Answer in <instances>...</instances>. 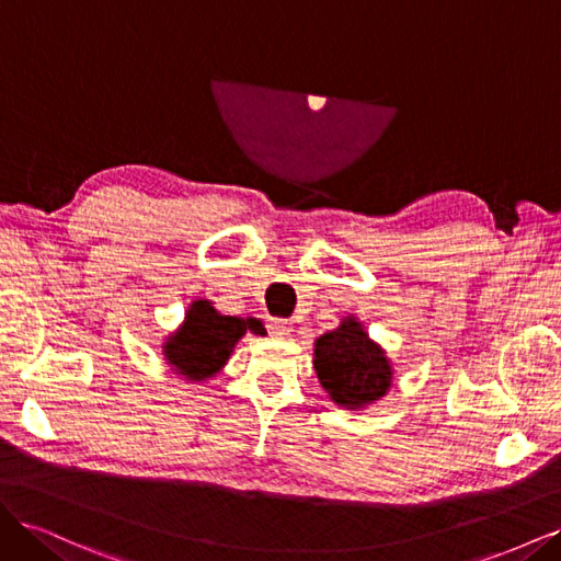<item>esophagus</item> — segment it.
<instances>
[{
	"mask_svg": "<svg viewBox=\"0 0 561 561\" xmlns=\"http://www.w3.org/2000/svg\"><path fill=\"white\" fill-rule=\"evenodd\" d=\"M268 330H271V334L287 336V334L293 332V322L280 320V318H271V320H268Z\"/></svg>",
	"mask_w": 561,
	"mask_h": 561,
	"instance_id": "obj_1",
	"label": "esophagus"
}]
</instances>
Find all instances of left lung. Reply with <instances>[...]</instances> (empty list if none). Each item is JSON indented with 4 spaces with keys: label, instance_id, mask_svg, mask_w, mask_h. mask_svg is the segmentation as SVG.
Wrapping results in <instances>:
<instances>
[{
    "label": "left lung",
    "instance_id": "obj_1",
    "mask_svg": "<svg viewBox=\"0 0 561 561\" xmlns=\"http://www.w3.org/2000/svg\"><path fill=\"white\" fill-rule=\"evenodd\" d=\"M313 369L330 400L351 412H363L393 386L390 358L355 316L316 339Z\"/></svg>",
    "mask_w": 561,
    "mask_h": 561
}]
</instances>
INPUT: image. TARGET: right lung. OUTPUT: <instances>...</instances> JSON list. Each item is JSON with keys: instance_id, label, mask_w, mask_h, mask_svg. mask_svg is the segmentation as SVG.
Here are the masks:
<instances>
[{"instance_id": "obj_1", "label": "right lung", "mask_w": 561, "mask_h": 561, "mask_svg": "<svg viewBox=\"0 0 561 561\" xmlns=\"http://www.w3.org/2000/svg\"><path fill=\"white\" fill-rule=\"evenodd\" d=\"M245 332L266 334L257 318L225 316L213 307L210 299H194L182 325L161 344L163 360L184 381H208L222 371Z\"/></svg>"}]
</instances>
